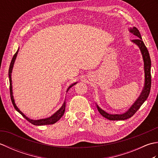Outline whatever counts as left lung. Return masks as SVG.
Instances as JSON below:
<instances>
[{
    "instance_id": "1",
    "label": "left lung",
    "mask_w": 158,
    "mask_h": 158,
    "mask_svg": "<svg viewBox=\"0 0 158 158\" xmlns=\"http://www.w3.org/2000/svg\"><path fill=\"white\" fill-rule=\"evenodd\" d=\"M130 32H132L133 35H135L137 37V39H133L132 42L136 43L139 47L140 52H141L143 55L144 60V69H145V87H144L143 92L139 96V98L136 100V101L134 103V105L130 107V109L127 111L123 114H120V115H117V114H115V115L109 114L106 113L105 110H102L96 105L97 109H98L99 113L104 117H105V118L109 120H125L130 118L140 109V107L141 106V105L147 100V98H148L149 95L151 85H152V76H151V64H151L149 53L145 45L144 44L139 30L136 27H134L133 28L130 29Z\"/></svg>"
}]
</instances>
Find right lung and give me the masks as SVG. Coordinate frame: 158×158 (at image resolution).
<instances>
[{
  "mask_svg": "<svg viewBox=\"0 0 158 158\" xmlns=\"http://www.w3.org/2000/svg\"><path fill=\"white\" fill-rule=\"evenodd\" d=\"M19 50V49H18ZM18 50L16 52V53L13 56V58L11 60V64H10V66H9V90H10V96H11V102L13 106H14V108L15 109V110L17 111H18L21 115L24 117V118L28 121L30 123H31L33 125H35V126H43V125H50V124H53L55 123L56 122H58V121L62 117V115H64V113L65 111V108H66V102H64V103L63 104L62 106L60 108L58 111H57L56 113L53 114L52 116H51L50 117H48V118H45V119H39V120H32L29 119L28 117H26L24 114H23L21 110H20L18 107L16 106L15 103V100H14V98H13V90H12V81H11V73H12V69H13V64H14V62H15V58L17 57V55H18ZM77 83H73L71 85H70L68 89H69L70 88H71L72 86H73L74 85H75ZM68 89H67V91H68Z\"/></svg>",
  "mask_w": 158,
  "mask_h": 158,
  "instance_id": "right-lung-1",
  "label": "right lung"
}]
</instances>
